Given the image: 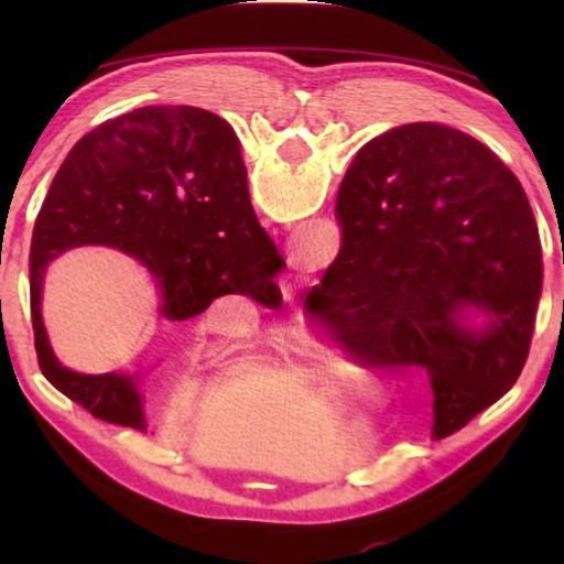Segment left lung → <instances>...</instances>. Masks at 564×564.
Here are the masks:
<instances>
[{
    "label": "left lung",
    "instance_id": "8db88e82",
    "mask_svg": "<svg viewBox=\"0 0 564 564\" xmlns=\"http://www.w3.org/2000/svg\"><path fill=\"white\" fill-rule=\"evenodd\" d=\"M218 133L238 147L234 129ZM340 248L308 293L343 346L423 368L435 437H447L520 378L542 295V243L518 176L488 147L417 121L362 147L338 188ZM494 321L465 332L456 311Z\"/></svg>",
    "mask_w": 564,
    "mask_h": 564
}]
</instances>
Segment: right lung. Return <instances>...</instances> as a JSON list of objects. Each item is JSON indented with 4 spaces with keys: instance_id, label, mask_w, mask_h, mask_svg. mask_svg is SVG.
I'll return each mask as SVG.
<instances>
[{
    "instance_id": "add662e5",
    "label": "right lung",
    "mask_w": 564,
    "mask_h": 564,
    "mask_svg": "<svg viewBox=\"0 0 564 564\" xmlns=\"http://www.w3.org/2000/svg\"><path fill=\"white\" fill-rule=\"evenodd\" d=\"M216 113L144 107L104 121L76 141L34 224L30 305L34 348L50 383L101 420L144 431L129 378L79 376L54 358L40 313L44 269L79 243L131 253L156 275L164 313L184 321L218 295L259 303L281 295L283 261L256 221L241 151L218 133Z\"/></svg>"
}]
</instances>
